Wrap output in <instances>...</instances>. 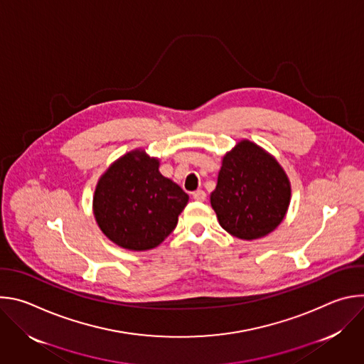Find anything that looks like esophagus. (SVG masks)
<instances>
[{"label": "esophagus", "instance_id": "34e87169", "mask_svg": "<svg viewBox=\"0 0 364 364\" xmlns=\"http://www.w3.org/2000/svg\"><path fill=\"white\" fill-rule=\"evenodd\" d=\"M193 198L196 201H204L205 200V193L203 190H197V191L193 193Z\"/></svg>", "mask_w": 364, "mask_h": 364}]
</instances>
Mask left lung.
I'll use <instances>...</instances> for the list:
<instances>
[{
  "label": "left lung",
  "instance_id": "left-lung-1",
  "mask_svg": "<svg viewBox=\"0 0 364 364\" xmlns=\"http://www.w3.org/2000/svg\"><path fill=\"white\" fill-rule=\"evenodd\" d=\"M291 184L278 161L259 145L243 139L222 161L210 203L220 226L232 236L264 237L284 220Z\"/></svg>",
  "mask_w": 364,
  "mask_h": 364
}]
</instances>
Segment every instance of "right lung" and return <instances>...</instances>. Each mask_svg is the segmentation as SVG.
I'll use <instances>...</instances> for the list:
<instances>
[{
	"mask_svg": "<svg viewBox=\"0 0 364 364\" xmlns=\"http://www.w3.org/2000/svg\"><path fill=\"white\" fill-rule=\"evenodd\" d=\"M160 161L131 151L103 174L93 196L100 230L128 250L159 246L177 226L188 196L160 171Z\"/></svg>",
	"mask_w": 364,
	"mask_h": 364,
	"instance_id": "add662e5",
	"label": "right lung"
}]
</instances>
